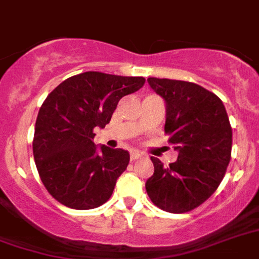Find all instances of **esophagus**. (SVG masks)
I'll return each instance as SVG.
<instances>
[{
  "label": "esophagus",
  "mask_w": 259,
  "mask_h": 259,
  "mask_svg": "<svg viewBox=\"0 0 259 259\" xmlns=\"http://www.w3.org/2000/svg\"><path fill=\"white\" fill-rule=\"evenodd\" d=\"M142 157H144V154L140 153V151H132V153H130V158L132 159H140L142 158Z\"/></svg>",
  "instance_id": "34e87169"
}]
</instances>
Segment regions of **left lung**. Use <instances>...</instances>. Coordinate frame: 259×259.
I'll return each instance as SVG.
<instances>
[{
	"mask_svg": "<svg viewBox=\"0 0 259 259\" xmlns=\"http://www.w3.org/2000/svg\"><path fill=\"white\" fill-rule=\"evenodd\" d=\"M165 101V133L178 153L169 166L151 157L154 173L145 188L151 202L169 213H186L220 186L230 162L233 133L222 101L193 82L148 78Z\"/></svg>",
	"mask_w": 259,
	"mask_h": 259,
	"instance_id": "left-lung-1",
	"label": "left lung"
}]
</instances>
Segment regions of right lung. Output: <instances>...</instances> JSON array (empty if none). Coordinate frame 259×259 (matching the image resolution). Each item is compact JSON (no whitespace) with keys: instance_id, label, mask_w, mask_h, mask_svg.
<instances>
[{"instance_id":"add662e5","label":"right lung","mask_w":259,"mask_h":259,"mask_svg":"<svg viewBox=\"0 0 259 259\" xmlns=\"http://www.w3.org/2000/svg\"><path fill=\"white\" fill-rule=\"evenodd\" d=\"M144 83V77L86 71L46 97L35 121L33 155L42 184L58 202L89 210L110 198L130 155L94 145V129H104L118 101Z\"/></svg>"}]
</instances>
